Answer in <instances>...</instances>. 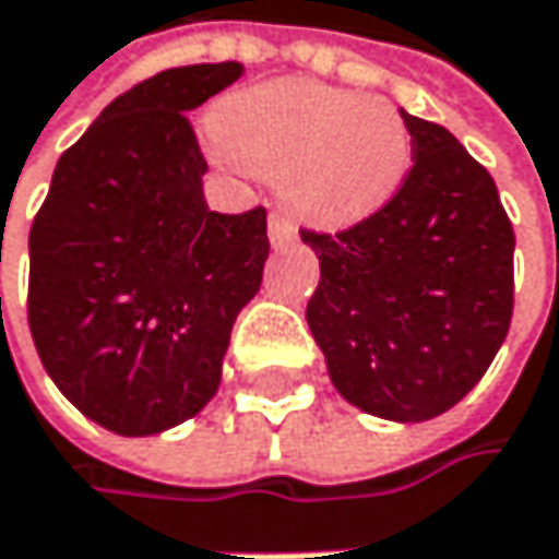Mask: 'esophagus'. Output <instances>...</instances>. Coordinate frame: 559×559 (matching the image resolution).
<instances>
[{
	"label": "esophagus",
	"mask_w": 559,
	"mask_h": 559,
	"mask_svg": "<svg viewBox=\"0 0 559 559\" xmlns=\"http://www.w3.org/2000/svg\"><path fill=\"white\" fill-rule=\"evenodd\" d=\"M266 231H270V245L273 247H283V245H293L296 241V225L289 222V218H283V215H270V222H266Z\"/></svg>",
	"instance_id": "esophagus-1"
}]
</instances>
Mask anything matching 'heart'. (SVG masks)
I'll list each match as a JSON object with an SVG mask.
<instances>
[{"mask_svg":"<svg viewBox=\"0 0 559 559\" xmlns=\"http://www.w3.org/2000/svg\"><path fill=\"white\" fill-rule=\"evenodd\" d=\"M215 134L235 164L280 179L286 209L318 228H347L380 212L412 164V134L395 105L309 80L231 96Z\"/></svg>","mask_w":559,"mask_h":559,"instance_id":"b5f03b06","label":"heart"}]
</instances>
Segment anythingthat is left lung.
<instances>
[{"instance_id": "left-lung-1", "label": "left lung", "mask_w": 559, "mask_h": 559, "mask_svg": "<svg viewBox=\"0 0 559 559\" xmlns=\"http://www.w3.org/2000/svg\"><path fill=\"white\" fill-rule=\"evenodd\" d=\"M412 170L380 212L302 231L321 266L309 328L334 389L367 415L428 421L499 354L515 306V231L489 170L454 134L402 111Z\"/></svg>"}]
</instances>
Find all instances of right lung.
Segmentation results:
<instances>
[{
    "mask_svg": "<svg viewBox=\"0 0 559 559\" xmlns=\"http://www.w3.org/2000/svg\"><path fill=\"white\" fill-rule=\"evenodd\" d=\"M245 67L164 70L63 151L28 238V324L57 389L96 425L147 438L199 415L270 253L266 212H209L186 111Z\"/></svg>",
    "mask_w": 559,
    "mask_h": 559,
    "instance_id": "obj_1",
    "label": "right lung"
}]
</instances>
